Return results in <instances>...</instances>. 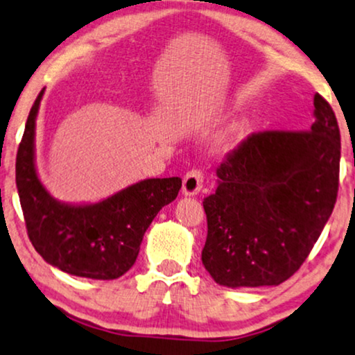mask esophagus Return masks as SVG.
<instances>
[{"label":"esophagus","instance_id":"1","mask_svg":"<svg viewBox=\"0 0 355 355\" xmlns=\"http://www.w3.org/2000/svg\"><path fill=\"white\" fill-rule=\"evenodd\" d=\"M202 183H205V177L200 170H190L185 177H183V195L185 196H196L200 195L202 190Z\"/></svg>","mask_w":355,"mask_h":355}]
</instances>
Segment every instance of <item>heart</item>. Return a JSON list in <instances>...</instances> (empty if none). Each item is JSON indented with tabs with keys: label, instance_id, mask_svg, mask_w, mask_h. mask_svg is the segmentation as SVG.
<instances>
[{
	"label": "heart",
	"instance_id": "b5f03b06",
	"mask_svg": "<svg viewBox=\"0 0 355 355\" xmlns=\"http://www.w3.org/2000/svg\"><path fill=\"white\" fill-rule=\"evenodd\" d=\"M235 133H237V128H234V130H230V131H229V135H227V138H225V141H229V139H232V136H235Z\"/></svg>",
	"mask_w": 355,
	"mask_h": 355
}]
</instances>
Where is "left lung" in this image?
I'll return each mask as SVG.
<instances>
[{
	"instance_id": "8db88e82",
	"label": "left lung",
	"mask_w": 355,
	"mask_h": 355,
	"mask_svg": "<svg viewBox=\"0 0 355 355\" xmlns=\"http://www.w3.org/2000/svg\"><path fill=\"white\" fill-rule=\"evenodd\" d=\"M310 131L252 135L216 170L202 201L201 259L219 286H279L302 266L338 196L341 138L333 108L313 98Z\"/></svg>"
}]
</instances>
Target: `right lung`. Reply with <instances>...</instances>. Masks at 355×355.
Returning a JSON list of instances; mask_svg holds the SVG:
<instances>
[{
	"instance_id": "right-lung-1",
	"label": "right lung",
	"mask_w": 355,
	"mask_h": 355,
	"mask_svg": "<svg viewBox=\"0 0 355 355\" xmlns=\"http://www.w3.org/2000/svg\"><path fill=\"white\" fill-rule=\"evenodd\" d=\"M45 89L31 108L16 159V185L37 253L60 271L118 279L133 266L157 212L177 198L182 178H146L97 202H64L44 187L35 165V121Z\"/></svg>"
}]
</instances>
